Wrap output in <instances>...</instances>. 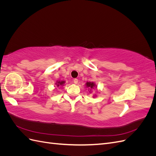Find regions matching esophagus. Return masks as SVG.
<instances>
[{"mask_svg":"<svg viewBox=\"0 0 156 156\" xmlns=\"http://www.w3.org/2000/svg\"><path fill=\"white\" fill-rule=\"evenodd\" d=\"M73 83L76 84H77V83H78V80L77 79H73Z\"/></svg>","mask_w":156,"mask_h":156,"instance_id":"esophagus-1","label":"esophagus"}]
</instances>
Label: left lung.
Wrapping results in <instances>:
<instances>
[{"mask_svg":"<svg viewBox=\"0 0 156 156\" xmlns=\"http://www.w3.org/2000/svg\"><path fill=\"white\" fill-rule=\"evenodd\" d=\"M85 85H86V87L88 89V91H89L90 93L92 92V90L97 89V85H96V84L95 83H94V82H87L86 84H85ZM98 91L97 90V91H96V93H98ZM96 93L94 94V95H93V96H92L93 98H95L97 97Z\"/></svg>","mask_w":156,"mask_h":156,"instance_id":"obj_1","label":"left lung"}]
</instances>
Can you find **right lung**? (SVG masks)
Returning a JSON list of instances; mask_svg holds the SVG:
<instances>
[{
  "instance_id": "add662e5",
  "label": "right lung",
  "mask_w": 156,
  "mask_h": 156,
  "mask_svg": "<svg viewBox=\"0 0 156 156\" xmlns=\"http://www.w3.org/2000/svg\"><path fill=\"white\" fill-rule=\"evenodd\" d=\"M65 83L66 82L64 81H56V82L55 83V87H56L57 88L63 87Z\"/></svg>"
}]
</instances>
